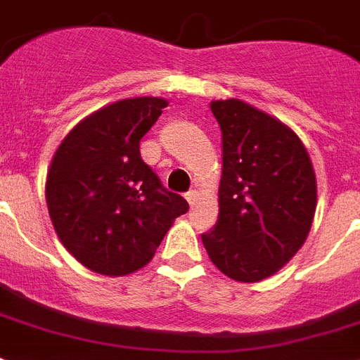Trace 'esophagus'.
Masks as SVG:
<instances>
[{
    "instance_id": "34e87169",
    "label": "esophagus",
    "mask_w": 360,
    "mask_h": 360,
    "mask_svg": "<svg viewBox=\"0 0 360 360\" xmlns=\"http://www.w3.org/2000/svg\"><path fill=\"white\" fill-rule=\"evenodd\" d=\"M185 198H186V201H188L190 205H194L195 200H198V192H195V190H190V192H186V194H185Z\"/></svg>"
}]
</instances>
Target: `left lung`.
<instances>
[{
	"mask_svg": "<svg viewBox=\"0 0 360 360\" xmlns=\"http://www.w3.org/2000/svg\"><path fill=\"white\" fill-rule=\"evenodd\" d=\"M210 110L221 129L224 165L218 224L201 240L221 274L259 283L305 244L316 175L300 136L276 116L242 99H216Z\"/></svg>",
	"mask_w": 360,
	"mask_h": 360,
	"instance_id": "1",
	"label": "left lung"
}]
</instances>
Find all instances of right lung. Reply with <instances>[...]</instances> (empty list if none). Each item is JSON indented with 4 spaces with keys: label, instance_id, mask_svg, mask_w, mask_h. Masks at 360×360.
I'll return each mask as SVG.
<instances>
[{
    "label": "right lung",
    "instance_id": "1",
    "mask_svg": "<svg viewBox=\"0 0 360 360\" xmlns=\"http://www.w3.org/2000/svg\"><path fill=\"white\" fill-rule=\"evenodd\" d=\"M168 107L165 98H127L89 114L58 144L46 203L58 240L84 268L129 276L153 259L188 203L168 192L140 159V140Z\"/></svg>",
    "mask_w": 360,
    "mask_h": 360
}]
</instances>
